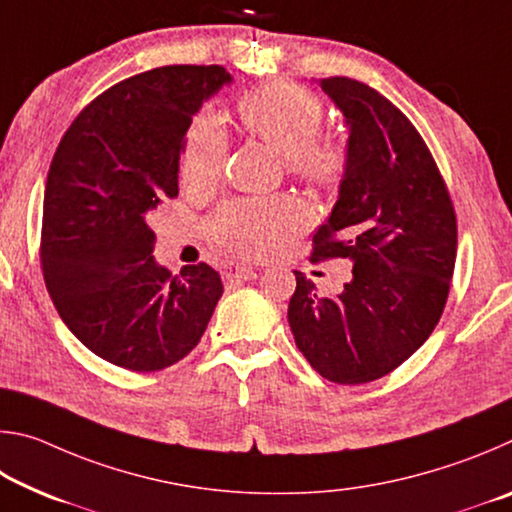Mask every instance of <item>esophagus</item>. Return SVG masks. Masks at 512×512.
<instances>
[{"mask_svg":"<svg viewBox=\"0 0 512 512\" xmlns=\"http://www.w3.org/2000/svg\"><path fill=\"white\" fill-rule=\"evenodd\" d=\"M223 277H225V282H230V284H239V282L255 280V277H257V271H255V268H250V266L230 264L228 268H225Z\"/></svg>","mask_w":512,"mask_h":512,"instance_id":"esophagus-1","label":"esophagus"}]
</instances>
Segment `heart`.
Listing matches in <instances>:
<instances>
[{"mask_svg": "<svg viewBox=\"0 0 512 512\" xmlns=\"http://www.w3.org/2000/svg\"><path fill=\"white\" fill-rule=\"evenodd\" d=\"M241 124L284 158L293 178L314 187L336 185L348 167V144L336 135H318L325 110L314 92L298 83H268L239 101ZM228 137L212 115L194 117L185 133L180 178L196 189L219 180ZM298 212L289 201H235L214 216L212 230L225 248L255 257L275 246L284 230L296 225Z\"/></svg>", "mask_w": 512, "mask_h": 512, "instance_id": "b5f03b06", "label": "heart"}]
</instances>
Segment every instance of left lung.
<instances>
[{"label": "left lung", "instance_id": "left-lung-1", "mask_svg": "<svg viewBox=\"0 0 512 512\" xmlns=\"http://www.w3.org/2000/svg\"><path fill=\"white\" fill-rule=\"evenodd\" d=\"M320 88L348 137L339 201L314 235L311 262L350 259L352 280L320 298L296 273L289 325L298 350L334 384L393 372L443 316L456 262V214L427 144L384 94L348 76Z\"/></svg>", "mask_w": 512, "mask_h": 512}]
</instances>
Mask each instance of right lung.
<instances>
[{"mask_svg": "<svg viewBox=\"0 0 512 512\" xmlns=\"http://www.w3.org/2000/svg\"><path fill=\"white\" fill-rule=\"evenodd\" d=\"M221 65H167L99 94L51 160L40 264L63 323L97 357L133 372L169 368L205 332L223 293L205 262L171 275L146 216L178 196L185 133L228 85Z\"/></svg>", "mask_w": 512, "mask_h": 512, "instance_id": "add662e5", "label": "right lung"}]
</instances>
